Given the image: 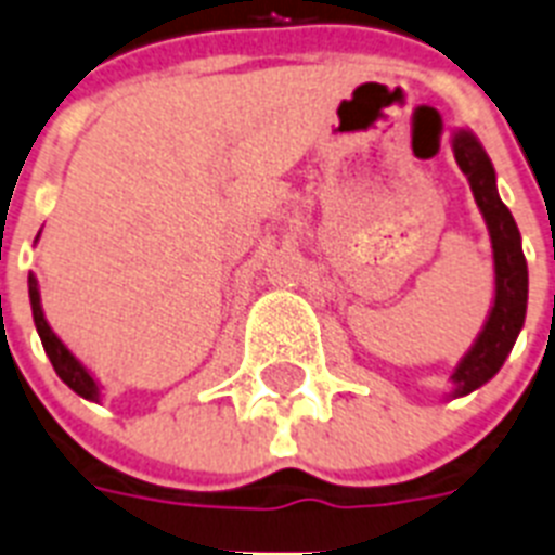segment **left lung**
<instances>
[{
    "label": "left lung",
    "instance_id": "8db88e82",
    "mask_svg": "<svg viewBox=\"0 0 555 555\" xmlns=\"http://www.w3.org/2000/svg\"><path fill=\"white\" fill-rule=\"evenodd\" d=\"M450 147H453L456 165L470 182L473 199L488 224L490 247H493V301H490L488 319L450 376L453 387L448 396L459 399V396H467L479 390L481 385H488L519 339L527 313V262L521 254L516 219L507 205L499 199L496 170L476 133L467 128H456L450 137Z\"/></svg>",
    "mask_w": 555,
    "mask_h": 555
}]
</instances>
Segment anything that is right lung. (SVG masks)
I'll use <instances>...</instances> for the list:
<instances>
[{"mask_svg":"<svg viewBox=\"0 0 555 555\" xmlns=\"http://www.w3.org/2000/svg\"><path fill=\"white\" fill-rule=\"evenodd\" d=\"M28 296H30V310H34L36 333H39V339H42L44 353H48V359H51L53 371H56L59 379L65 382L74 393L88 399V402H102V385H99L96 376H93V373H90L88 367H85V364L79 362L70 350H67L65 341L59 339L51 324H48V319H44L42 296H39V282H36L34 273H28Z\"/></svg>","mask_w":555,"mask_h":555,"instance_id":"add662e5","label":"right lung"}]
</instances>
